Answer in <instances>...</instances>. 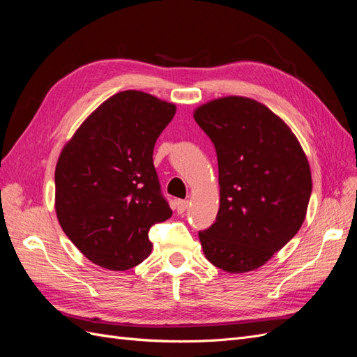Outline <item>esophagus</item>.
Segmentation results:
<instances>
[{"instance_id":"obj_1","label":"esophagus","mask_w":357,"mask_h":357,"mask_svg":"<svg viewBox=\"0 0 357 357\" xmlns=\"http://www.w3.org/2000/svg\"><path fill=\"white\" fill-rule=\"evenodd\" d=\"M188 205H189V202L188 201H185V199H178L177 202H176V208H177V213L178 214H183L186 211V208H188Z\"/></svg>"}]
</instances>
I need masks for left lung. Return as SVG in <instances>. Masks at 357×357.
<instances>
[{
	"label": "left lung",
	"instance_id": "1",
	"mask_svg": "<svg viewBox=\"0 0 357 357\" xmlns=\"http://www.w3.org/2000/svg\"><path fill=\"white\" fill-rule=\"evenodd\" d=\"M218 153L220 207L199 231L205 257L226 273L262 266L299 231L311 197L307 156L264 104L226 96L193 113Z\"/></svg>",
	"mask_w": 357,
	"mask_h": 357
}]
</instances>
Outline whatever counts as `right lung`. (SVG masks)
I'll use <instances>...</instances> for the list:
<instances>
[{"instance_id": "add662e5", "label": "right lung", "mask_w": 357, "mask_h": 357, "mask_svg": "<svg viewBox=\"0 0 357 357\" xmlns=\"http://www.w3.org/2000/svg\"><path fill=\"white\" fill-rule=\"evenodd\" d=\"M176 105L139 91L102 102L62 149L55 207L62 231L91 262L126 271L152 252L149 231L171 218L153 165Z\"/></svg>"}]
</instances>
